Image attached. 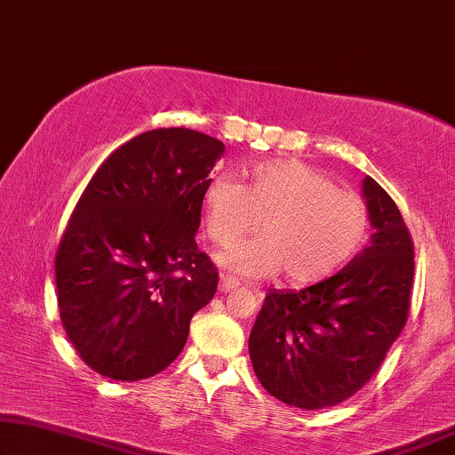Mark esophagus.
Returning <instances> with one entry per match:
<instances>
[{
    "label": "esophagus",
    "instance_id": "obj_1",
    "mask_svg": "<svg viewBox=\"0 0 455 455\" xmlns=\"http://www.w3.org/2000/svg\"><path fill=\"white\" fill-rule=\"evenodd\" d=\"M239 280L236 278H233V276H228V274H222L220 276V292H230V291H235V289H239Z\"/></svg>",
    "mask_w": 455,
    "mask_h": 455
}]
</instances>
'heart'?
<instances>
[{
	"label": "heart",
	"mask_w": 455,
	"mask_h": 455,
	"mask_svg": "<svg viewBox=\"0 0 455 455\" xmlns=\"http://www.w3.org/2000/svg\"><path fill=\"white\" fill-rule=\"evenodd\" d=\"M204 210L206 235L216 247L235 245L255 228L261 233L222 255L220 264L228 272L270 276L283 270L292 284L334 274L369 233L367 204L299 161L249 166L241 185L228 177L212 179L204 191Z\"/></svg>",
	"instance_id": "1"
}]
</instances>
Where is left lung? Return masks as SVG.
<instances>
[{"mask_svg": "<svg viewBox=\"0 0 455 455\" xmlns=\"http://www.w3.org/2000/svg\"><path fill=\"white\" fill-rule=\"evenodd\" d=\"M375 233L347 267L303 291H270L249 336L264 389L300 411L355 395L381 367L411 311L414 245L398 206L363 181Z\"/></svg>", "mask_w": 455, "mask_h": 455, "instance_id": "1", "label": "left lung"}]
</instances>
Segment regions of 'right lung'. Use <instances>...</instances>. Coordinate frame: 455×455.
Masks as SVG:
<instances>
[{
    "mask_svg": "<svg viewBox=\"0 0 455 455\" xmlns=\"http://www.w3.org/2000/svg\"><path fill=\"white\" fill-rule=\"evenodd\" d=\"M225 144L185 127L144 132L99 166L55 253L61 325L92 371L115 381L161 373L219 270L197 249L204 191Z\"/></svg>",
    "mask_w": 455,
    "mask_h": 455,
    "instance_id": "1",
    "label": "right lung"
}]
</instances>
